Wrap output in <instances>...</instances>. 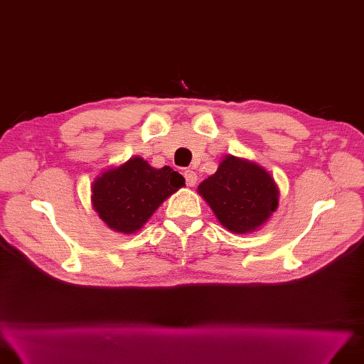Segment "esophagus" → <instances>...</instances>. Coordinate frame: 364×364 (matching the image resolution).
Returning a JSON list of instances; mask_svg holds the SVG:
<instances>
[{
	"label": "esophagus",
	"instance_id": "34e87169",
	"mask_svg": "<svg viewBox=\"0 0 364 364\" xmlns=\"http://www.w3.org/2000/svg\"><path fill=\"white\" fill-rule=\"evenodd\" d=\"M184 178H186V184H187V186L193 187V186L196 184V181H198V175H196V172L192 171V169H186V171H184Z\"/></svg>",
	"mask_w": 364,
	"mask_h": 364
}]
</instances>
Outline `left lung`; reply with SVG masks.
<instances>
[{
  "mask_svg": "<svg viewBox=\"0 0 364 364\" xmlns=\"http://www.w3.org/2000/svg\"><path fill=\"white\" fill-rule=\"evenodd\" d=\"M225 228L243 234L259 228L278 205L274 178L259 165L227 156L218 171L198 186Z\"/></svg>",
  "mask_w": 364,
  "mask_h": 364,
  "instance_id": "left-lung-1",
  "label": "left lung"
}]
</instances>
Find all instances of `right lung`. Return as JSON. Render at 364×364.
Returning a JSON list of instances; mask_svg holds the SVG:
<instances>
[{
  "label": "right lung",
  "instance_id": "obj_1",
  "mask_svg": "<svg viewBox=\"0 0 364 364\" xmlns=\"http://www.w3.org/2000/svg\"><path fill=\"white\" fill-rule=\"evenodd\" d=\"M184 186V178L169 166L154 169L133 157L122 166L101 173L92 184V204L112 230L134 232L168 196Z\"/></svg>",
  "mask_w": 364,
  "mask_h": 364
}]
</instances>
